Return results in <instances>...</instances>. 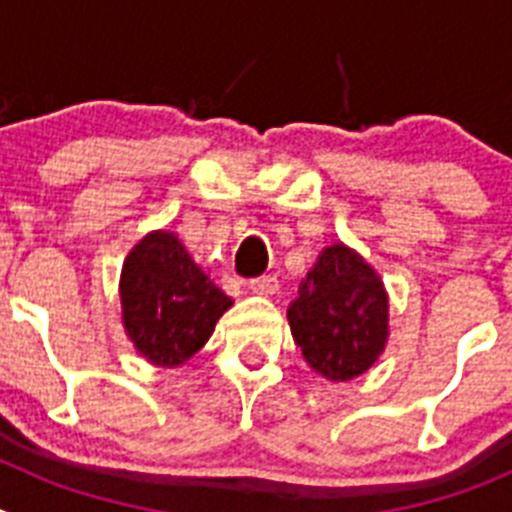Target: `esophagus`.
I'll use <instances>...</instances> for the list:
<instances>
[{"instance_id": "obj_1", "label": "esophagus", "mask_w": 512, "mask_h": 512, "mask_svg": "<svg viewBox=\"0 0 512 512\" xmlns=\"http://www.w3.org/2000/svg\"><path fill=\"white\" fill-rule=\"evenodd\" d=\"M253 295H261V297H271L279 292V279L274 274H264V277H256L248 282Z\"/></svg>"}]
</instances>
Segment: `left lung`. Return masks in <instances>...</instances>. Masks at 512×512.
Wrapping results in <instances>:
<instances>
[{
  "mask_svg": "<svg viewBox=\"0 0 512 512\" xmlns=\"http://www.w3.org/2000/svg\"><path fill=\"white\" fill-rule=\"evenodd\" d=\"M390 302L377 271L343 243L323 248L287 318L307 364L330 382L372 369L390 336Z\"/></svg>",
  "mask_w": 512,
  "mask_h": 512,
  "instance_id": "1",
  "label": "left lung"
}]
</instances>
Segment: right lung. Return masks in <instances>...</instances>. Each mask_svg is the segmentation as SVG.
<instances>
[{"label": "right lung", "mask_w": 512, "mask_h": 512, "mask_svg": "<svg viewBox=\"0 0 512 512\" xmlns=\"http://www.w3.org/2000/svg\"><path fill=\"white\" fill-rule=\"evenodd\" d=\"M120 302L125 333L156 366L192 359L233 305L169 230H153L128 253Z\"/></svg>", "instance_id": "add662e5"}]
</instances>
